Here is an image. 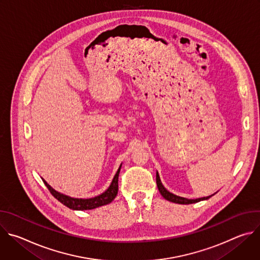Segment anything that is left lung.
<instances>
[{
  "label": "left lung",
  "instance_id": "obj_1",
  "mask_svg": "<svg viewBox=\"0 0 260 260\" xmlns=\"http://www.w3.org/2000/svg\"><path fill=\"white\" fill-rule=\"evenodd\" d=\"M156 184H157V188L160 192V194L169 202H173V203H176V204H181V205H189V204H194V203H198V202H201V201H205V200H208L210 199L212 196L210 197H207V198H201V199H196V200H188V199H185V198H182V197H178L176 194H173L172 192L168 191L165 186L162 185L161 181H160V178H159V175L158 173H156Z\"/></svg>",
  "mask_w": 260,
  "mask_h": 260
}]
</instances>
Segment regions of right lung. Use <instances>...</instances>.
Wrapping results in <instances>:
<instances>
[{
	"mask_svg": "<svg viewBox=\"0 0 260 260\" xmlns=\"http://www.w3.org/2000/svg\"><path fill=\"white\" fill-rule=\"evenodd\" d=\"M120 169H121V165H120L118 171L116 172V174L112 180V183L110 184L108 189L105 192H103L102 194L91 198V199H75V198L68 197L66 194H62V193L54 190L44 179H42V180H43L44 184L46 185L48 190L50 191V193L66 207H68L72 210H78V211L91 210V209H95V208L108 205L116 198L117 192H118V176H119Z\"/></svg>",
	"mask_w": 260,
	"mask_h": 260,
	"instance_id": "add662e5",
	"label": "right lung"
}]
</instances>
